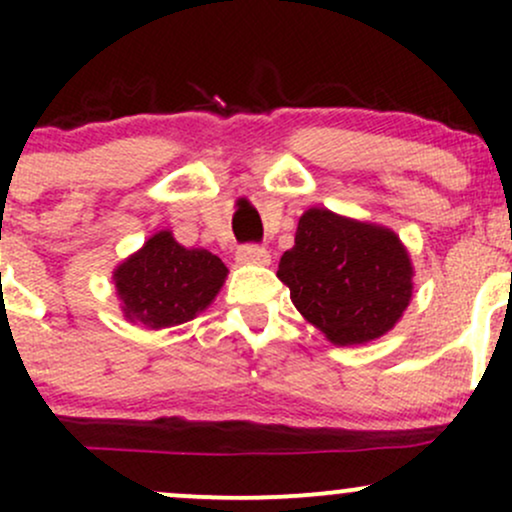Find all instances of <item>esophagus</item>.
<instances>
[{"mask_svg": "<svg viewBox=\"0 0 512 512\" xmlns=\"http://www.w3.org/2000/svg\"><path fill=\"white\" fill-rule=\"evenodd\" d=\"M269 250L262 245H240L236 250V260L243 264H269Z\"/></svg>", "mask_w": 512, "mask_h": 512, "instance_id": "1", "label": "esophagus"}]
</instances>
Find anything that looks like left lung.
Here are the masks:
<instances>
[{
    "label": "left lung",
    "instance_id": "1",
    "mask_svg": "<svg viewBox=\"0 0 512 512\" xmlns=\"http://www.w3.org/2000/svg\"><path fill=\"white\" fill-rule=\"evenodd\" d=\"M276 276L305 320L339 346L392 330L411 301V262L395 233L327 209L301 216Z\"/></svg>",
    "mask_w": 512,
    "mask_h": 512
}]
</instances>
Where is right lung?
Here are the masks:
<instances>
[{"instance_id":"obj_1","label":"right lung","mask_w":512,"mask_h":512,"mask_svg":"<svg viewBox=\"0 0 512 512\" xmlns=\"http://www.w3.org/2000/svg\"><path fill=\"white\" fill-rule=\"evenodd\" d=\"M226 272V264L209 250H187L161 231L115 269V286L125 317L161 330L192 320L207 308Z\"/></svg>"}]
</instances>
